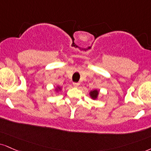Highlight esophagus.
Returning <instances> with one entry per match:
<instances>
[{
	"mask_svg": "<svg viewBox=\"0 0 151 151\" xmlns=\"http://www.w3.org/2000/svg\"><path fill=\"white\" fill-rule=\"evenodd\" d=\"M79 83H76V82H74L73 83V86L74 87H78V86H79Z\"/></svg>",
	"mask_w": 151,
	"mask_h": 151,
	"instance_id": "esophagus-1",
	"label": "esophagus"
}]
</instances>
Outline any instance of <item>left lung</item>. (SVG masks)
<instances>
[{"mask_svg":"<svg viewBox=\"0 0 151 151\" xmlns=\"http://www.w3.org/2000/svg\"><path fill=\"white\" fill-rule=\"evenodd\" d=\"M98 94H99V91L96 90L92 91H91V93H90V95L93 99H96V97L98 96Z\"/></svg>","mask_w":151,"mask_h":151,"instance_id":"1","label":"left lung"}]
</instances>
